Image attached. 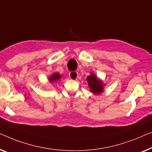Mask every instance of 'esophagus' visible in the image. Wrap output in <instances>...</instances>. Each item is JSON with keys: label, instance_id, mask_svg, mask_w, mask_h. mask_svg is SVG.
I'll return each instance as SVG.
<instances>
[{"label": "esophagus", "instance_id": "34e87169", "mask_svg": "<svg viewBox=\"0 0 152 152\" xmlns=\"http://www.w3.org/2000/svg\"><path fill=\"white\" fill-rule=\"evenodd\" d=\"M69 76L72 80H76L77 78H78V73L76 72H72L69 73Z\"/></svg>", "mask_w": 152, "mask_h": 152}]
</instances>
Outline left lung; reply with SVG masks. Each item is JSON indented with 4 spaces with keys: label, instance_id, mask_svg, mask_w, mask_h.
<instances>
[{
    "label": "left lung",
    "instance_id": "obj_1",
    "mask_svg": "<svg viewBox=\"0 0 152 152\" xmlns=\"http://www.w3.org/2000/svg\"><path fill=\"white\" fill-rule=\"evenodd\" d=\"M86 80L88 83L89 91L94 94H100L104 91V85L102 80H100L93 72L87 77Z\"/></svg>",
    "mask_w": 152,
    "mask_h": 152
}]
</instances>
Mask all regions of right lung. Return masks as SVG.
Returning <instances> with one entry per match:
<instances>
[{"mask_svg":"<svg viewBox=\"0 0 152 152\" xmlns=\"http://www.w3.org/2000/svg\"><path fill=\"white\" fill-rule=\"evenodd\" d=\"M61 78L62 76L58 73V72H55V73H53L52 75L49 77L48 80L51 83H54L57 82L58 80H59Z\"/></svg>","mask_w":152,"mask_h":152,"instance_id":"add662e5","label":"right lung"}]
</instances>
